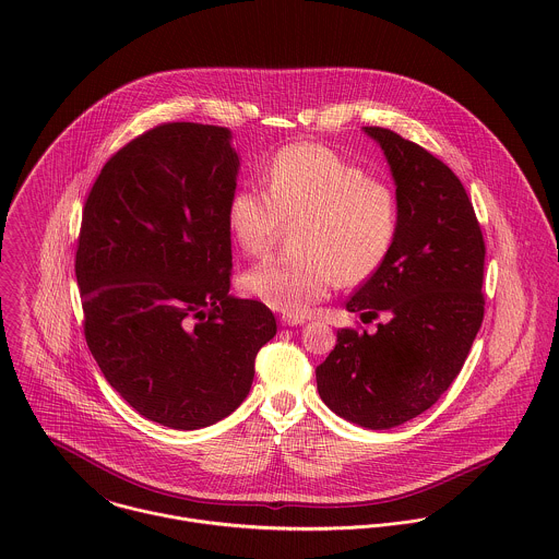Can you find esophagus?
<instances>
[{
    "label": "esophagus",
    "mask_w": 559,
    "mask_h": 559,
    "mask_svg": "<svg viewBox=\"0 0 559 559\" xmlns=\"http://www.w3.org/2000/svg\"><path fill=\"white\" fill-rule=\"evenodd\" d=\"M280 320H282L284 326H297V324H304V322H306V317H290V314H284Z\"/></svg>",
    "instance_id": "esophagus-1"
}]
</instances>
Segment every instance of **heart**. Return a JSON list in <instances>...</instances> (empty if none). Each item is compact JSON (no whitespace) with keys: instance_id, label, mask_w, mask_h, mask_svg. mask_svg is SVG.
Returning a JSON list of instances; mask_svg holds the SVG:
<instances>
[{"instance_id":"b5f03b06","label":"heart","mask_w":559,"mask_h":559,"mask_svg":"<svg viewBox=\"0 0 559 559\" xmlns=\"http://www.w3.org/2000/svg\"><path fill=\"white\" fill-rule=\"evenodd\" d=\"M266 191L240 187L228 202V228L247 255L266 253L295 226V258L251 266L240 286L269 308L306 314L340 282L370 280L399 233L394 191L326 146L293 144L264 169Z\"/></svg>"}]
</instances>
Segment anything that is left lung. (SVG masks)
I'll return each instance as SVG.
<instances>
[{
	"label": "left lung",
	"instance_id": "8db88e82",
	"mask_svg": "<svg viewBox=\"0 0 559 559\" xmlns=\"http://www.w3.org/2000/svg\"><path fill=\"white\" fill-rule=\"evenodd\" d=\"M396 182L399 233L383 266L346 301L377 333L340 329L317 368L322 402L370 428L400 426L448 392L484 319V239L463 182L421 146L364 127Z\"/></svg>",
	"mask_w": 559,
	"mask_h": 559
}]
</instances>
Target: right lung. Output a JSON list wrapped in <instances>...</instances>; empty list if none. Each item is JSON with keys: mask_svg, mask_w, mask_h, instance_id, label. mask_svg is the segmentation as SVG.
<instances>
[{"mask_svg": "<svg viewBox=\"0 0 559 559\" xmlns=\"http://www.w3.org/2000/svg\"><path fill=\"white\" fill-rule=\"evenodd\" d=\"M226 127L167 122L107 160L85 200L75 275L83 333L107 383L176 430L247 399L273 312L230 295L228 202L239 155Z\"/></svg>", "mask_w": 559, "mask_h": 559, "instance_id": "add662e5", "label": "right lung"}]
</instances>
